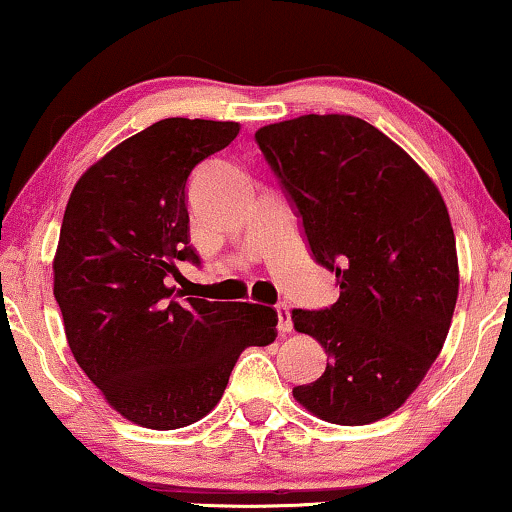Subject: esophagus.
<instances>
[{
	"label": "esophagus",
	"instance_id": "obj_1",
	"mask_svg": "<svg viewBox=\"0 0 512 512\" xmlns=\"http://www.w3.org/2000/svg\"><path fill=\"white\" fill-rule=\"evenodd\" d=\"M276 315H278V331H283V334H287V331H292V315H290V306L287 304H278L276 306Z\"/></svg>",
	"mask_w": 512,
	"mask_h": 512
}]
</instances>
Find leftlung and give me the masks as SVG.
I'll use <instances>...</instances> for the list:
<instances>
[{
    "mask_svg": "<svg viewBox=\"0 0 512 512\" xmlns=\"http://www.w3.org/2000/svg\"><path fill=\"white\" fill-rule=\"evenodd\" d=\"M338 301L294 308L292 322L327 352L301 406L331 424L394 413L427 376L459 292L455 232L434 181L397 143L355 115H301L255 132Z\"/></svg>",
    "mask_w": 512,
    "mask_h": 512,
    "instance_id": "1",
    "label": "left lung"
}]
</instances>
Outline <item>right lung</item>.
<instances>
[{
  "label": "right lung",
  "instance_id": "obj_1",
  "mask_svg": "<svg viewBox=\"0 0 512 512\" xmlns=\"http://www.w3.org/2000/svg\"><path fill=\"white\" fill-rule=\"evenodd\" d=\"M239 122L167 118L78 178L53 262V294L76 362L129 422L181 429L211 413L236 359L276 341L271 306L178 299L190 246L185 185Z\"/></svg>",
  "mask_w": 512,
  "mask_h": 512
}]
</instances>
